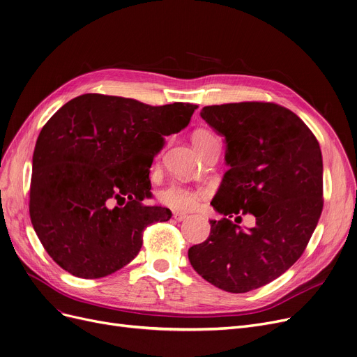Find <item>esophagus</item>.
Returning <instances> with one entry per match:
<instances>
[{
	"label": "esophagus",
	"instance_id": "34e87169",
	"mask_svg": "<svg viewBox=\"0 0 357 357\" xmlns=\"http://www.w3.org/2000/svg\"><path fill=\"white\" fill-rule=\"evenodd\" d=\"M174 218H175L176 221H183L185 218H188V215L183 214V213H174Z\"/></svg>",
	"mask_w": 357,
	"mask_h": 357
}]
</instances>
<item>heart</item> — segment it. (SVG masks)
Returning a JSON list of instances; mask_svg holds the SVG:
<instances>
[{"mask_svg": "<svg viewBox=\"0 0 357 357\" xmlns=\"http://www.w3.org/2000/svg\"><path fill=\"white\" fill-rule=\"evenodd\" d=\"M215 136L211 131L198 130L192 136V142L198 150H201L211 139ZM204 195L202 190H192L190 186L181 183H172L166 186L159 194V201L166 207L176 211H190L197 207L199 198Z\"/></svg>", "mask_w": 357, "mask_h": 357, "instance_id": "heart-1", "label": "heart"}]
</instances>
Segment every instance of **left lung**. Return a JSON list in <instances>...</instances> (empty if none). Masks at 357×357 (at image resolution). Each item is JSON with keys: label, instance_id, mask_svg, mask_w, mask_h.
Returning <instances> with one entry per match:
<instances>
[{"label": "left lung", "instance_id": "obj_1", "mask_svg": "<svg viewBox=\"0 0 357 357\" xmlns=\"http://www.w3.org/2000/svg\"><path fill=\"white\" fill-rule=\"evenodd\" d=\"M201 117L226 139L230 166L211 201L208 238L188 250L214 287L241 294L287 272L304 253L323 211V156L305 123L273 102L208 105ZM252 213L243 231L230 220Z\"/></svg>", "mask_w": 357, "mask_h": 357}]
</instances>
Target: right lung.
Here are the masks:
<instances>
[{"instance_id": "obj_1", "label": "right lung", "mask_w": 357, "mask_h": 357, "mask_svg": "<svg viewBox=\"0 0 357 357\" xmlns=\"http://www.w3.org/2000/svg\"><path fill=\"white\" fill-rule=\"evenodd\" d=\"M197 108L84 93L54 112L34 147L30 218L62 269L84 279L114 273L137 256L147 226L171 218L142 201L152 197L150 166L165 136Z\"/></svg>"}]
</instances>
